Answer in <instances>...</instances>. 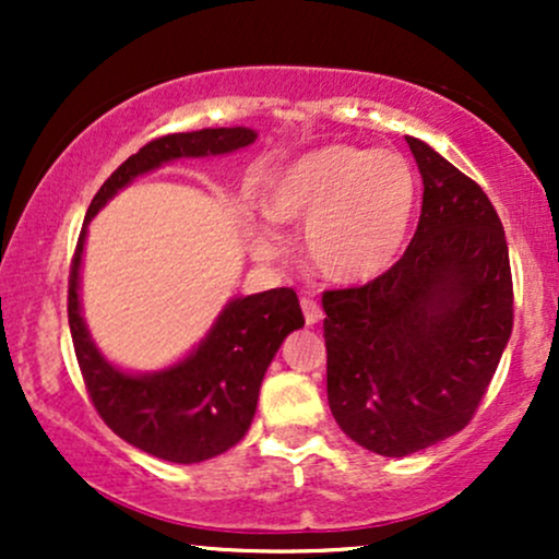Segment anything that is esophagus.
I'll return each instance as SVG.
<instances>
[{
	"mask_svg": "<svg viewBox=\"0 0 559 559\" xmlns=\"http://www.w3.org/2000/svg\"><path fill=\"white\" fill-rule=\"evenodd\" d=\"M301 312H305L307 325H318L323 320V310L312 297H301Z\"/></svg>",
	"mask_w": 559,
	"mask_h": 559,
	"instance_id": "obj_1",
	"label": "esophagus"
}]
</instances>
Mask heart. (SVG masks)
Segmentation results:
<instances>
[{
	"instance_id": "heart-1",
	"label": "heart",
	"mask_w": 559,
	"mask_h": 559,
	"mask_svg": "<svg viewBox=\"0 0 559 559\" xmlns=\"http://www.w3.org/2000/svg\"><path fill=\"white\" fill-rule=\"evenodd\" d=\"M281 226H305V254L333 284H362L402 254L418 210V173L394 150L329 144L288 163L265 197ZM254 252L278 258V230L262 223Z\"/></svg>"
}]
</instances>
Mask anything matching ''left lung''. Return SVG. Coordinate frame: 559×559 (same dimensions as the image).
Returning <instances> with one entry per match:
<instances>
[{
	"mask_svg": "<svg viewBox=\"0 0 559 559\" xmlns=\"http://www.w3.org/2000/svg\"><path fill=\"white\" fill-rule=\"evenodd\" d=\"M423 176L418 230L386 273L323 292L329 404L352 441L404 457L463 431L512 333L502 221L484 189L407 136Z\"/></svg>",
	"mask_w": 559,
	"mask_h": 559,
	"instance_id": "obj_1",
	"label": "left lung"
}]
</instances>
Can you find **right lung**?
Here are the masks:
<instances>
[{
    "label": "right lung",
    "mask_w": 559,
    "mask_h": 559,
    "mask_svg": "<svg viewBox=\"0 0 559 559\" xmlns=\"http://www.w3.org/2000/svg\"><path fill=\"white\" fill-rule=\"evenodd\" d=\"M258 139L252 128H202L144 144L102 183L88 204L68 278V323L88 400L120 439L168 463H202L228 452L249 431L260 383L292 331L305 325L294 288H271L230 299L213 331L186 360L168 370L131 376L99 355L81 318L79 267L88 221L141 173L170 159L236 152Z\"/></svg>",
    "instance_id": "add662e5"
}]
</instances>
